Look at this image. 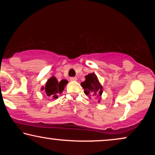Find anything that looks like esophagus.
Wrapping results in <instances>:
<instances>
[{
	"instance_id": "1",
	"label": "esophagus",
	"mask_w": 155,
	"mask_h": 155,
	"mask_svg": "<svg viewBox=\"0 0 155 155\" xmlns=\"http://www.w3.org/2000/svg\"><path fill=\"white\" fill-rule=\"evenodd\" d=\"M77 80H78V78L76 77H72L70 78V80H71V81H76Z\"/></svg>"
}]
</instances>
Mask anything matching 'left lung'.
Returning <instances> with one entry per match:
<instances>
[{
  "instance_id": "obj_1",
  "label": "left lung",
  "mask_w": 155,
  "mask_h": 155,
  "mask_svg": "<svg viewBox=\"0 0 155 155\" xmlns=\"http://www.w3.org/2000/svg\"><path fill=\"white\" fill-rule=\"evenodd\" d=\"M81 86L84 90V94L90 97L89 98L95 97L96 99H98V102H100L103 92V87L99 82L96 74L92 73L86 75L85 80L83 82H81Z\"/></svg>"
}]
</instances>
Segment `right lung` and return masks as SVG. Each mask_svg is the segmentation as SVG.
<instances>
[{"label": "right lung", "instance_id": "add662e5", "mask_svg": "<svg viewBox=\"0 0 155 155\" xmlns=\"http://www.w3.org/2000/svg\"><path fill=\"white\" fill-rule=\"evenodd\" d=\"M68 82L66 80H62L58 82L55 76H52L46 82L45 86L41 87V90L45 92L46 96L52 97V99H57L58 94L63 92Z\"/></svg>", "mask_w": 155, "mask_h": 155}]
</instances>
